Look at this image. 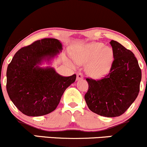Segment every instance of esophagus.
I'll use <instances>...</instances> for the list:
<instances>
[{
	"mask_svg": "<svg viewBox=\"0 0 147 147\" xmlns=\"http://www.w3.org/2000/svg\"><path fill=\"white\" fill-rule=\"evenodd\" d=\"M84 78V76L83 74L82 73H80V72H79L78 74H77V80H82V79Z\"/></svg>",
	"mask_w": 147,
	"mask_h": 147,
	"instance_id": "1",
	"label": "esophagus"
}]
</instances>
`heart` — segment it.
Segmentation results:
<instances>
[{
	"label": "heart",
	"mask_w": 147,
	"mask_h": 147,
	"mask_svg": "<svg viewBox=\"0 0 147 147\" xmlns=\"http://www.w3.org/2000/svg\"><path fill=\"white\" fill-rule=\"evenodd\" d=\"M78 64H87L86 71L89 76L99 78L107 75L111 70L113 60V50L105 47L102 42H92L81 47L72 53Z\"/></svg>",
	"instance_id": "1"
}]
</instances>
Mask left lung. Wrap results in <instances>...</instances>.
Returning <instances> with one entry per match:
<instances>
[{
    "mask_svg": "<svg viewBox=\"0 0 147 147\" xmlns=\"http://www.w3.org/2000/svg\"><path fill=\"white\" fill-rule=\"evenodd\" d=\"M114 60L109 74L100 80L87 78L84 99L89 109L102 116H120L135 101L142 72L135 55L120 43L111 40Z\"/></svg>",
    "mask_w": 147,
    "mask_h": 147,
    "instance_id": "left-lung-1",
    "label": "left lung"
}]
</instances>
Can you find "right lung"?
I'll list each match as a JSON object with an SVG mask.
<instances>
[{"label": "right lung", "mask_w": 147, "mask_h": 147, "mask_svg": "<svg viewBox=\"0 0 147 147\" xmlns=\"http://www.w3.org/2000/svg\"><path fill=\"white\" fill-rule=\"evenodd\" d=\"M62 50L58 40L41 39L19 49L9 64L7 91L23 114L41 116L54 111L67 88L75 82L76 74L63 77L53 67H40Z\"/></svg>", "instance_id": "1"}]
</instances>
